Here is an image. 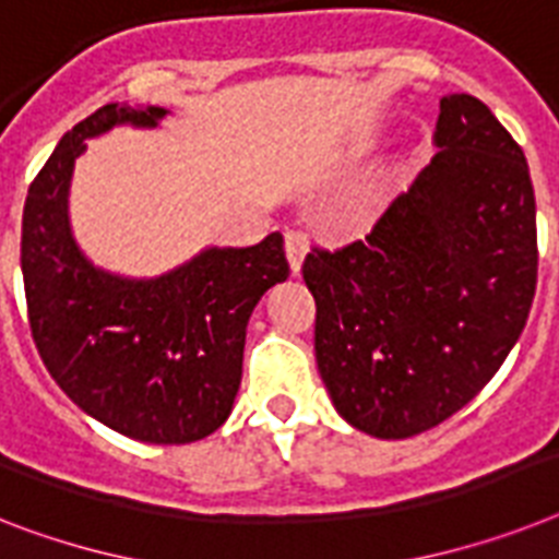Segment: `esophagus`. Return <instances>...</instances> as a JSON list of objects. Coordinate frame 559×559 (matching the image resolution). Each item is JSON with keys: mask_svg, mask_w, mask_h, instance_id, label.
Returning a JSON list of instances; mask_svg holds the SVG:
<instances>
[{"mask_svg": "<svg viewBox=\"0 0 559 559\" xmlns=\"http://www.w3.org/2000/svg\"><path fill=\"white\" fill-rule=\"evenodd\" d=\"M306 253H308V234H302V230H288V234H285V257H288V265L294 274H299V269H302Z\"/></svg>", "mask_w": 559, "mask_h": 559, "instance_id": "esophagus-1", "label": "esophagus"}]
</instances>
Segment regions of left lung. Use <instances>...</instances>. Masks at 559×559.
I'll use <instances>...</instances> for the list:
<instances>
[{"instance_id": "8db88e82", "label": "left lung", "mask_w": 559, "mask_h": 559, "mask_svg": "<svg viewBox=\"0 0 559 559\" xmlns=\"http://www.w3.org/2000/svg\"><path fill=\"white\" fill-rule=\"evenodd\" d=\"M435 140L440 154L366 239L302 265L331 403L380 440L472 403L523 334L537 288L523 147L468 94L442 96Z\"/></svg>"}]
</instances>
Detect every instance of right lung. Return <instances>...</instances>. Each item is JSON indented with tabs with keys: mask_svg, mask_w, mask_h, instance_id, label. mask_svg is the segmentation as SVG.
<instances>
[{
	"mask_svg": "<svg viewBox=\"0 0 559 559\" xmlns=\"http://www.w3.org/2000/svg\"><path fill=\"white\" fill-rule=\"evenodd\" d=\"M168 114L114 103L73 124L22 211V280L41 362L87 417L154 445L202 440L228 419L248 320L288 280L280 230L257 246H207L159 276L114 274L82 251L68 197L85 140L122 124L154 131Z\"/></svg>",
	"mask_w": 559,
	"mask_h": 559,
	"instance_id": "right-lung-1",
	"label": "right lung"
}]
</instances>
